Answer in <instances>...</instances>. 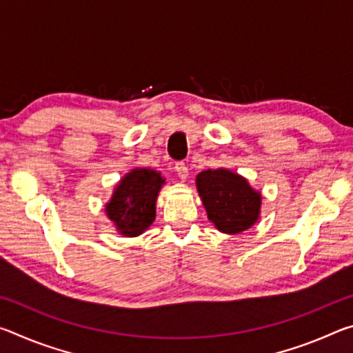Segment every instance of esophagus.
Here are the masks:
<instances>
[{
    "label": "esophagus",
    "instance_id": "obj_1",
    "mask_svg": "<svg viewBox=\"0 0 353 353\" xmlns=\"http://www.w3.org/2000/svg\"><path fill=\"white\" fill-rule=\"evenodd\" d=\"M176 172H177V176L182 179V181H185V179L188 177V168H187V165H185L183 162H177L176 163Z\"/></svg>",
    "mask_w": 353,
    "mask_h": 353
}]
</instances>
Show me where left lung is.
Instances as JSON below:
<instances>
[{
    "label": "left lung",
    "instance_id": "1",
    "mask_svg": "<svg viewBox=\"0 0 353 353\" xmlns=\"http://www.w3.org/2000/svg\"><path fill=\"white\" fill-rule=\"evenodd\" d=\"M196 185L208 219L224 234H240L259 219L261 196L235 172L202 171L196 177Z\"/></svg>",
    "mask_w": 353,
    "mask_h": 353
}]
</instances>
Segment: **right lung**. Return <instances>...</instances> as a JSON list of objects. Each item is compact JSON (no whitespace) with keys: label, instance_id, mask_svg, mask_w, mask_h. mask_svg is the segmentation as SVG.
Listing matches in <instances>:
<instances>
[{"label":"right lung","instance_id":"right-lung-1","mask_svg":"<svg viewBox=\"0 0 353 353\" xmlns=\"http://www.w3.org/2000/svg\"><path fill=\"white\" fill-rule=\"evenodd\" d=\"M163 182L160 172L137 168L117 185L105 212L123 235L137 236L154 223L155 199Z\"/></svg>","mask_w":353,"mask_h":353}]
</instances>
